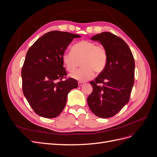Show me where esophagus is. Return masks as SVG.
<instances>
[{"label":"esophagus","mask_w":157,"mask_h":157,"mask_svg":"<svg viewBox=\"0 0 157 157\" xmlns=\"http://www.w3.org/2000/svg\"><path fill=\"white\" fill-rule=\"evenodd\" d=\"M78 86H83V85L84 84V82H78Z\"/></svg>","instance_id":"34e87169"}]
</instances>
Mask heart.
Listing matches in <instances>:
<instances>
[{
  "label": "heart",
  "instance_id": "heart-1",
  "mask_svg": "<svg viewBox=\"0 0 157 157\" xmlns=\"http://www.w3.org/2000/svg\"><path fill=\"white\" fill-rule=\"evenodd\" d=\"M63 63L69 72L74 71L80 61L82 67L70 75V77L80 82L91 79L96 73L105 69L107 62V54L102 45L92 41L82 40L75 44L72 51L65 52L61 56Z\"/></svg>",
  "mask_w": 157,
  "mask_h": 157
}]
</instances>
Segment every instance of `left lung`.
Masks as SVG:
<instances>
[{"instance_id":"1","label":"left lung","mask_w":157,"mask_h":157,"mask_svg":"<svg viewBox=\"0 0 157 157\" xmlns=\"http://www.w3.org/2000/svg\"><path fill=\"white\" fill-rule=\"evenodd\" d=\"M90 39L99 41L105 48L107 62L103 72L90 82L93 91L87 98L88 105L94 115L110 118L129 101L134 83V56L126 42L111 33L103 32Z\"/></svg>"}]
</instances>
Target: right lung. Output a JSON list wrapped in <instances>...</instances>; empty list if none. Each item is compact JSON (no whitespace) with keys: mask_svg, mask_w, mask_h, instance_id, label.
<instances>
[{"mask_svg":"<svg viewBox=\"0 0 157 157\" xmlns=\"http://www.w3.org/2000/svg\"><path fill=\"white\" fill-rule=\"evenodd\" d=\"M68 32L50 31L39 38L27 51L21 69L23 92L37 115L52 118L63 110L67 95L78 87L63 67L61 56L75 38Z\"/></svg>","mask_w":157,"mask_h":157,"instance_id":"1","label":"right lung"}]
</instances>
